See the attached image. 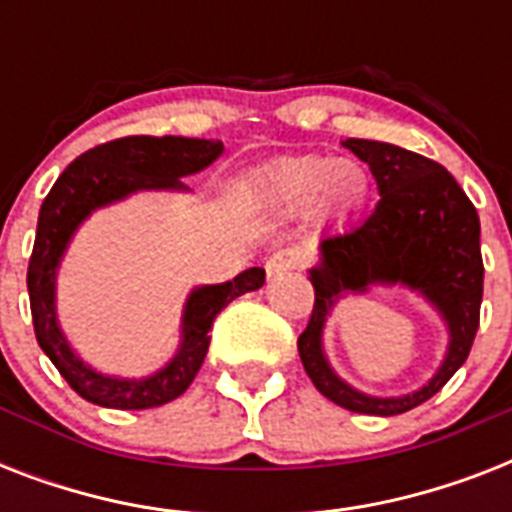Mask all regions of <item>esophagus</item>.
Returning a JSON list of instances; mask_svg holds the SVG:
<instances>
[{
    "instance_id": "obj_1",
    "label": "esophagus",
    "mask_w": 512,
    "mask_h": 512,
    "mask_svg": "<svg viewBox=\"0 0 512 512\" xmlns=\"http://www.w3.org/2000/svg\"><path fill=\"white\" fill-rule=\"evenodd\" d=\"M300 265V252L297 249H276L268 260H265V273L268 279H276V276H284V273L295 271Z\"/></svg>"
}]
</instances>
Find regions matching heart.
I'll return each mask as SVG.
<instances>
[{
  "label": "heart",
  "instance_id": "obj_1",
  "mask_svg": "<svg viewBox=\"0 0 512 512\" xmlns=\"http://www.w3.org/2000/svg\"><path fill=\"white\" fill-rule=\"evenodd\" d=\"M252 199L273 215H311L319 223H345L364 207L372 177L356 162L335 156H292L257 172Z\"/></svg>",
  "mask_w": 512,
  "mask_h": 512
}]
</instances>
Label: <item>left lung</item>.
Returning <instances> with one entry per match:
<instances>
[{
	"label": "left lung",
	"mask_w": 512,
	"mask_h": 512,
	"mask_svg": "<svg viewBox=\"0 0 512 512\" xmlns=\"http://www.w3.org/2000/svg\"><path fill=\"white\" fill-rule=\"evenodd\" d=\"M369 164L382 199L364 223L319 241L308 271L316 303L297 350L321 396L358 414L393 417L436 396L465 364L484 297L481 223L457 180L433 159L380 140H342ZM372 286H404L442 316L450 335L434 377L401 397H372L341 380L323 350V327L342 296Z\"/></svg>",
	"instance_id": "obj_1"
}]
</instances>
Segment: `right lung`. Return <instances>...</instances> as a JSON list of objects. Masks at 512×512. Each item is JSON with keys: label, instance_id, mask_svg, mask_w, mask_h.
Masks as SVG:
<instances>
[{"label": "right lung", "instance_id": "add662e5", "mask_svg": "<svg viewBox=\"0 0 512 512\" xmlns=\"http://www.w3.org/2000/svg\"><path fill=\"white\" fill-rule=\"evenodd\" d=\"M223 156L220 140L201 138H132L111 140L68 164L42 201L36 241L28 260V297L39 348L58 366L63 380L82 398L108 409H154L183 396L209 350V329L225 305L265 284L263 268H249L223 284L193 287L180 316V342L175 356L148 377L103 374L90 366L58 321V268L68 244L90 220L92 212L111 207L140 191L188 193L183 177L207 170Z\"/></svg>", "mask_w": 512, "mask_h": 512}]
</instances>
